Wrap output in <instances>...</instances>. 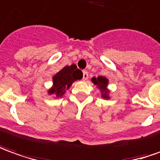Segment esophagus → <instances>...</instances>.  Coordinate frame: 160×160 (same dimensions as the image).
Instances as JSON below:
<instances>
[{
	"mask_svg": "<svg viewBox=\"0 0 160 160\" xmlns=\"http://www.w3.org/2000/svg\"><path fill=\"white\" fill-rule=\"evenodd\" d=\"M88 78H89V74H88V72H87L86 70H83V71H82V80H83V81H86L87 79H88Z\"/></svg>",
	"mask_w": 160,
	"mask_h": 160,
	"instance_id": "esophagus-1",
	"label": "esophagus"
}]
</instances>
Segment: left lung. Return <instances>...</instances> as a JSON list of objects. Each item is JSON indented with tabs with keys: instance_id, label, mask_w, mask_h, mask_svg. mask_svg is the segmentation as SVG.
<instances>
[{
	"instance_id": "obj_1",
	"label": "left lung",
	"mask_w": 160,
	"mask_h": 160,
	"mask_svg": "<svg viewBox=\"0 0 160 160\" xmlns=\"http://www.w3.org/2000/svg\"><path fill=\"white\" fill-rule=\"evenodd\" d=\"M92 82L95 85H98L100 91L102 92V98L105 99H109V91L107 90L108 79L104 77H98V78H93L91 79Z\"/></svg>"
}]
</instances>
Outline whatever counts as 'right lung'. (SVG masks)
<instances>
[{
    "label": "right lung",
    "instance_id": "right-lung-1",
    "mask_svg": "<svg viewBox=\"0 0 160 160\" xmlns=\"http://www.w3.org/2000/svg\"><path fill=\"white\" fill-rule=\"evenodd\" d=\"M82 78V72L77 68L76 64L65 66L53 77V87L48 91V94L62 97L73 82L80 80Z\"/></svg>",
    "mask_w": 160,
    "mask_h": 160
}]
</instances>
